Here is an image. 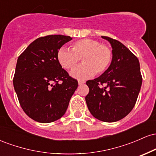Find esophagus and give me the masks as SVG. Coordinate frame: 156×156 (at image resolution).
<instances>
[{
	"instance_id": "obj_1",
	"label": "esophagus",
	"mask_w": 156,
	"mask_h": 156,
	"mask_svg": "<svg viewBox=\"0 0 156 156\" xmlns=\"http://www.w3.org/2000/svg\"><path fill=\"white\" fill-rule=\"evenodd\" d=\"M85 83V81L84 80H78V85H83V84Z\"/></svg>"
}]
</instances>
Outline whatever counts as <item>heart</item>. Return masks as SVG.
I'll list each match as a JSON object with an SVG mask.
<instances>
[{
  "label": "heart",
  "instance_id": "1",
  "mask_svg": "<svg viewBox=\"0 0 156 156\" xmlns=\"http://www.w3.org/2000/svg\"><path fill=\"white\" fill-rule=\"evenodd\" d=\"M71 50L62 47L57 52V60L66 69L74 68L80 58L83 64L71 72L74 78L84 79L93 75H101L108 69L112 62V49L99 41L83 39L71 45Z\"/></svg>",
  "mask_w": 156,
  "mask_h": 156
}]
</instances>
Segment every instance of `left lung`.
I'll return each mask as SVG.
<instances>
[{
  "label": "left lung",
  "instance_id": "8db88e82",
  "mask_svg": "<svg viewBox=\"0 0 156 156\" xmlns=\"http://www.w3.org/2000/svg\"><path fill=\"white\" fill-rule=\"evenodd\" d=\"M101 37L112 45V62L101 76L87 80L89 92L85 100L93 117L114 122L126 117L133 108L142 77L139 59L128 48L116 39Z\"/></svg>",
  "mask_w": 156,
  "mask_h": 156
}]
</instances>
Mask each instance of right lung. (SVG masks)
I'll return each instance as SVG.
<instances>
[{"label": "right lung", "instance_id": "add662e5", "mask_svg": "<svg viewBox=\"0 0 156 156\" xmlns=\"http://www.w3.org/2000/svg\"><path fill=\"white\" fill-rule=\"evenodd\" d=\"M69 36L48 35L31 42L18 57L13 79L20 104L34 120L48 123L65 114L78 81L57 60Z\"/></svg>", "mask_w": 156, "mask_h": 156}]
</instances>
